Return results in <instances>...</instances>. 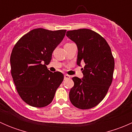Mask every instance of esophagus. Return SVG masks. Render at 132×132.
<instances>
[{
	"label": "esophagus",
	"mask_w": 132,
	"mask_h": 132,
	"mask_svg": "<svg viewBox=\"0 0 132 132\" xmlns=\"http://www.w3.org/2000/svg\"><path fill=\"white\" fill-rule=\"evenodd\" d=\"M70 76L68 75H64V80H66V79H69V78H70Z\"/></svg>",
	"instance_id": "1"
}]
</instances>
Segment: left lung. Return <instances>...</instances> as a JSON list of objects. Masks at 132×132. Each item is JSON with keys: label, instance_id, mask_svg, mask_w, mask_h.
<instances>
[{"label": "left lung", "instance_id": "left-lung-1", "mask_svg": "<svg viewBox=\"0 0 132 132\" xmlns=\"http://www.w3.org/2000/svg\"><path fill=\"white\" fill-rule=\"evenodd\" d=\"M66 36L78 48L77 63L82 68L83 78L74 77V86L69 94L71 103L80 109L99 104L107 94L113 79L114 59L105 39L87 29L70 30Z\"/></svg>", "mask_w": 132, "mask_h": 132}]
</instances>
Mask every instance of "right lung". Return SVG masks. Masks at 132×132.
I'll return each instance as SVG.
<instances>
[{
  "label": "right lung",
  "instance_id": "right-lung-1",
  "mask_svg": "<svg viewBox=\"0 0 132 132\" xmlns=\"http://www.w3.org/2000/svg\"><path fill=\"white\" fill-rule=\"evenodd\" d=\"M66 30H30L15 44L10 57L11 71L17 92L30 106L44 107L52 102L64 79L59 71L52 73L46 65L64 38Z\"/></svg>",
  "mask_w": 132,
  "mask_h": 132
}]
</instances>
